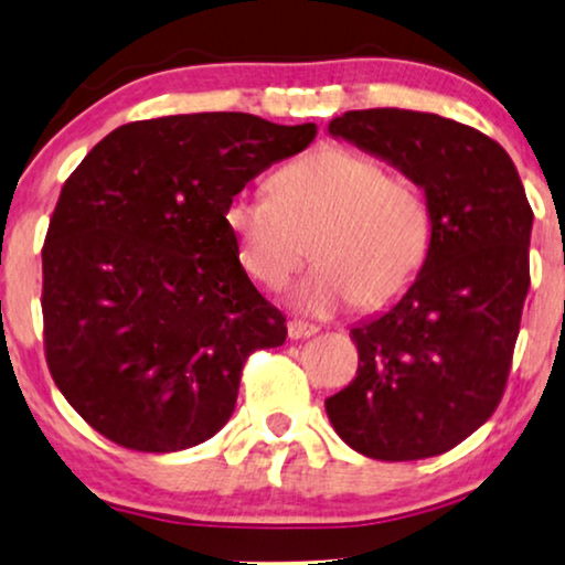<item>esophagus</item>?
<instances>
[{"instance_id": "1", "label": "esophagus", "mask_w": 565, "mask_h": 565, "mask_svg": "<svg viewBox=\"0 0 565 565\" xmlns=\"http://www.w3.org/2000/svg\"><path fill=\"white\" fill-rule=\"evenodd\" d=\"M319 327H313V323H306V321H288V337L290 339H308L313 337Z\"/></svg>"}]
</instances>
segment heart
<instances>
[{
  "instance_id": "obj_1",
  "label": "heart",
  "mask_w": 565,
  "mask_h": 565,
  "mask_svg": "<svg viewBox=\"0 0 565 565\" xmlns=\"http://www.w3.org/2000/svg\"><path fill=\"white\" fill-rule=\"evenodd\" d=\"M238 259L254 280L280 288L306 257L316 267L290 290L298 311L327 316L358 298L362 308L396 300L422 273L431 213L412 180L385 174L367 153L323 146L277 172L269 192L226 205Z\"/></svg>"
}]
</instances>
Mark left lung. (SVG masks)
Returning <instances> with one entry per match:
<instances>
[{"label":"left lung","mask_w":565,"mask_h":565,"mask_svg":"<svg viewBox=\"0 0 565 565\" xmlns=\"http://www.w3.org/2000/svg\"><path fill=\"white\" fill-rule=\"evenodd\" d=\"M329 136L424 190L431 244L404 296L352 327L358 377L327 398L331 427L375 460L462 443L499 406L530 288L532 207L509 153L435 113L352 110Z\"/></svg>","instance_id":"left-lung-1"}]
</instances>
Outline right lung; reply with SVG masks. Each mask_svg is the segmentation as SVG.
<instances>
[{"instance_id": "obj_1", "label": "right lung", "mask_w": 565, "mask_h": 565, "mask_svg": "<svg viewBox=\"0 0 565 565\" xmlns=\"http://www.w3.org/2000/svg\"><path fill=\"white\" fill-rule=\"evenodd\" d=\"M316 126L192 113L115 128L68 177L43 246L45 360L89 427L138 452L211 439L282 313L254 288L228 200Z\"/></svg>"}]
</instances>
